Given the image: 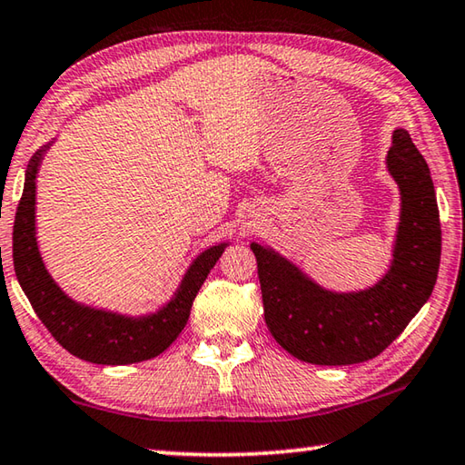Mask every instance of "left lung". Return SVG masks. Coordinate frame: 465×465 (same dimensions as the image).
Listing matches in <instances>:
<instances>
[{
    "instance_id": "obj_1",
    "label": "left lung",
    "mask_w": 465,
    "mask_h": 465,
    "mask_svg": "<svg viewBox=\"0 0 465 465\" xmlns=\"http://www.w3.org/2000/svg\"><path fill=\"white\" fill-rule=\"evenodd\" d=\"M401 212L393 260L375 284L331 290L294 260L252 242L263 316L282 349L312 365H354L383 352L430 300L441 256L440 209L431 173L405 129L393 131L385 157Z\"/></svg>"
}]
</instances>
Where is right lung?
<instances>
[{
	"mask_svg": "<svg viewBox=\"0 0 465 465\" xmlns=\"http://www.w3.org/2000/svg\"><path fill=\"white\" fill-rule=\"evenodd\" d=\"M56 139L34 153L27 163L24 193L14 223V270L35 314L64 349L96 365H133L171 347L189 321L191 306L215 262L232 242L209 245L181 276L175 292L154 311L124 314L90 306L68 296L45 268L35 238V183L45 153Z\"/></svg>",
	"mask_w": 465,
	"mask_h": 465,
	"instance_id": "right-lung-1",
	"label": "right lung"
}]
</instances>
